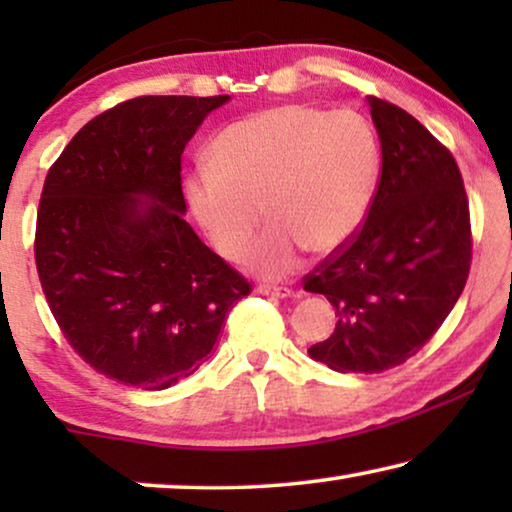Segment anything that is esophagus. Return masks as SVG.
I'll list each match as a JSON object with an SVG mask.
<instances>
[{
  "label": "esophagus",
  "instance_id": "34e87169",
  "mask_svg": "<svg viewBox=\"0 0 512 512\" xmlns=\"http://www.w3.org/2000/svg\"><path fill=\"white\" fill-rule=\"evenodd\" d=\"M256 293H263V296H272V298H289L291 289H286V286L261 284V286H256Z\"/></svg>",
  "mask_w": 512,
  "mask_h": 512
}]
</instances>
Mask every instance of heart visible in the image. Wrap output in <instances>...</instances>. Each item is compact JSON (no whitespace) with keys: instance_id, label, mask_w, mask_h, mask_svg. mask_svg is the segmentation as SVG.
I'll use <instances>...</instances> for the list:
<instances>
[{"instance_id":"1","label":"heart","mask_w":512,"mask_h":512,"mask_svg":"<svg viewBox=\"0 0 512 512\" xmlns=\"http://www.w3.org/2000/svg\"><path fill=\"white\" fill-rule=\"evenodd\" d=\"M209 165L186 177L193 219L221 256L242 261L265 212L272 228L254 265L282 277L303 249L328 256L352 240L373 200L380 146L354 111L284 104L226 125L209 144Z\"/></svg>"}]
</instances>
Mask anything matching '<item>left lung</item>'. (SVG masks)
<instances>
[{
	"label": "left lung",
	"instance_id": "left-lung-1",
	"mask_svg": "<svg viewBox=\"0 0 512 512\" xmlns=\"http://www.w3.org/2000/svg\"><path fill=\"white\" fill-rule=\"evenodd\" d=\"M368 104L382 172L366 221L303 279L338 317L310 356L366 375L401 366L433 338L464 291L473 256L464 179L450 149L396 104Z\"/></svg>",
	"mask_w": 512,
	"mask_h": 512
}]
</instances>
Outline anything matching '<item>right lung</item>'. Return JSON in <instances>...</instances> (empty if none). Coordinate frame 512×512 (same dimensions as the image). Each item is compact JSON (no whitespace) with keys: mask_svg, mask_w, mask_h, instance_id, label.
I'll return each instance as SVG.
<instances>
[{"mask_svg":"<svg viewBox=\"0 0 512 512\" xmlns=\"http://www.w3.org/2000/svg\"><path fill=\"white\" fill-rule=\"evenodd\" d=\"M228 100H125L83 125L46 174L39 282L65 340L104 377L158 391L193 375L251 293L184 219L181 153Z\"/></svg>","mask_w":512,"mask_h":512,"instance_id":"right-lung-1","label":"right lung"}]
</instances>
